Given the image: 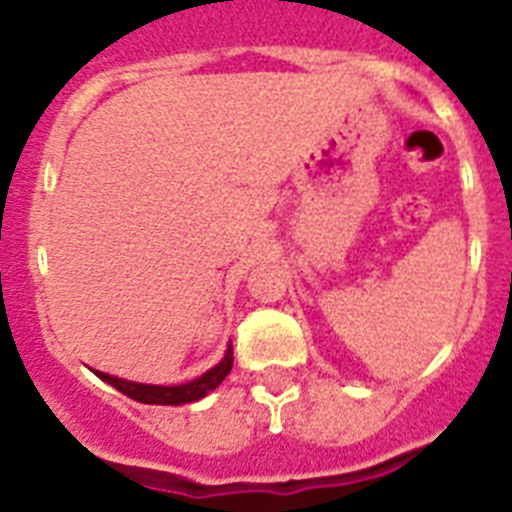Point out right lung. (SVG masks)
Listing matches in <instances>:
<instances>
[{
  "label": "right lung",
  "mask_w": 512,
  "mask_h": 512,
  "mask_svg": "<svg viewBox=\"0 0 512 512\" xmlns=\"http://www.w3.org/2000/svg\"><path fill=\"white\" fill-rule=\"evenodd\" d=\"M233 369V346H228L225 351V359L217 366H212L210 372H205L202 377L192 379L187 384H176V387H161V384H138L128 382V379L112 377V374L94 372L99 379H104L107 384H112L115 390H120L122 395H128L130 400L146 402V405H184V402L202 400L207 392H212L217 384L223 382L225 377Z\"/></svg>",
  "instance_id": "right-lung-1"
}]
</instances>
